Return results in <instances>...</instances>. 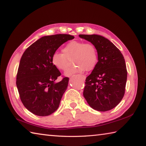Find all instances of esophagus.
<instances>
[{
    "label": "esophagus",
    "instance_id": "34e87169",
    "mask_svg": "<svg viewBox=\"0 0 146 146\" xmlns=\"http://www.w3.org/2000/svg\"><path fill=\"white\" fill-rule=\"evenodd\" d=\"M79 76H80L81 77H82V80H83L84 81L86 80V76H84V75H80Z\"/></svg>",
    "mask_w": 146,
    "mask_h": 146
}]
</instances>
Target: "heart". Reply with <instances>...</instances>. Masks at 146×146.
<instances>
[{
	"label": "heart",
	"mask_w": 146,
	"mask_h": 146,
	"mask_svg": "<svg viewBox=\"0 0 146 146\" xmlns=\"http://www.w3.org/2000/svg\"><path fill=\"white\" fill-rule=\"evenodd\" d=\"M62 54L55 52L52 57V64L59 70L65 71L69 67L70 60L73 59V67L66 71L65 75L70 76L85 70H93L98 62V52L91 43L73 41L66 44L62 50Z\"/></svg>",
	"instance_id": "heart-1"
}]
</instances>
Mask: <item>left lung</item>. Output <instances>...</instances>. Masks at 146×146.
Instances as JSON below:
<instances>
[{
    "label": "left lung",
    "instance_id": "obj_1",
    "mask_svg": "<svg viewBox=\"0 0 146 146\" xmlns=\"http://www.w3.org/2000/svg\"><path fill=\"white\" fill-rule=\"evenodd\" d=\"M79 37L95 46L98 60L86 78L84 97L93 109L100 112L110 110L120 103L125 92V60L120 50L104 37L96 34H80Z\"/></svg>",
    "mask_w": 146,
    "mask_h": 146
}]
</instances>
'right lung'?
<instances>
[{
  "mask_svg": "<svg viewBox=\"0 0 146 146\" xmlns=\"http://www.w3.org/2000/svg\"><path fill=\"white\" fill-rule=\"evenodd\" d=\"M74 38L70 34L43 36L28 47L21 57L17 87L23 105L34 114L47 116L59 108L69 78L55 82L61 74L52 64V57L63 43Z\"/></svg>",
  "mask_w": 146,
  "mask_h": 146,
  "instance_id": "add662e5",
  "label": "right lung"
}]
</instances>
